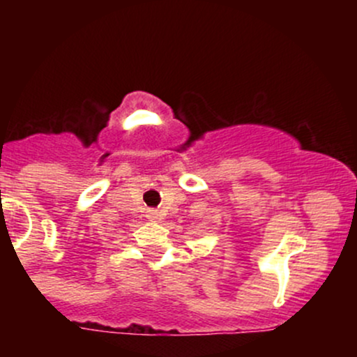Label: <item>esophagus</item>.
I'll return each instance as SVG.
<instances>
[{"label":"esophagus","mask_w":357,"mask_h":357,"mask_svg":"<svg viewBox=\"0 0 357 357\" xmlns=\"http://www.w3.org/2000/svg\"><path fill=\"white\" fill-rule=\"evenodd\" d=\"M147 220H149V221H159V220H161V215H159V213L155 210H149V211H147Z\"/></svg>","instance_id":"obj_1"}]
</instances>
